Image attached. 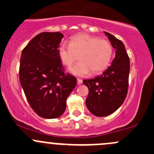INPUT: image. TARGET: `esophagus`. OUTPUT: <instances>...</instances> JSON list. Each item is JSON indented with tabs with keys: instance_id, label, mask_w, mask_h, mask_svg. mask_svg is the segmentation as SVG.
Returning a JSON list of instances; mask_svg holds the SVG:
<instances>
[{
	"instance_id": "34e87169",
	"label": "esophagus",
	"mask_w": 154,
	"mask_h": 154,
	"mask_svg": "<svg viewBox=\"0 0 154 154\" xmlns=\"http://www.w3.org/2000/svg\"><path fill=\"white\" fill-rule=\"evenodd\" d=\"M82 82V79L77 78V84H78V85H80V84H81Z\"/></svg>"
}]
</instances>
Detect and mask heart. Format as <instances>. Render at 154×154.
I'll list each match as a JSON object with an SVG mask.
<instances>
[{
	"mask_svg": "<svg viewBox=\"0 0 154 154\" xmlns=\"http://www.w3.org/2000/svg\"><path fill=\"white\" fill-rule=\"evenodd\" d=\"M58 55L62 63L70 67L80 55V63L69 69L76 76H85L104 71L113 57V47L109 41L100 40L88 35H75L69 43H63L58 47Z\"/></svg>",
	"mask_w": 154,
	"mask_h": 154,
	"instance_id": "1",
	"label": "heart"
}]
</instances>
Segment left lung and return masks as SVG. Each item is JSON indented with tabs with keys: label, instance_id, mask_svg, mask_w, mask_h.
<instances>
[{
	"label": "left lung",
	"instance_id": "8db88e82",
	"mask_svg": "<svg viewBox=\"0 0 154 154\" xmlns=\"http://www.w3.org/2000/svg\"><path fill=\"white\" fill-rule=\"evenodd\" d=\"M104 33L116 49L115 57L103 74L83 80L89 91L85 104L96 116H106L116 111L123 103L128 88L130 60L123 43L111 34Z\"/></svg>",
	"mask_w": 154,
	"mask_h": 154
}]
</instances>
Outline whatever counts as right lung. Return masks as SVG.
I'll use <instances>...</instances> for the list:
<instances>
[{
	"mask_svg": "<svg viewBox=\"0 0 154 154\" xmlns=\"http://www.w3.org/2000/svg\"><path fill=\"white\" fill-rule=\"evenodd\" d=\"M63 38L60 32H42L22 51L19 77L30 106L38 115L55 119L64 113L66 100L77 79L65 74L58 55Z\"/></svg>",
	"mask_w": 154,
	"mask_h": 154,
	"instance_id": "obj_1",
	"label": "right lung"
}]
</instances>
